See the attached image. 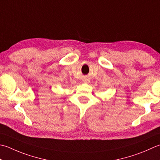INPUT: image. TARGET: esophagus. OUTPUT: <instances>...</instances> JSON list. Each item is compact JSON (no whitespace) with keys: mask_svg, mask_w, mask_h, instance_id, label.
<instances>
[{"mask_svg":"<svg viewBox=\"0 0 160 160\" xmlns=\"http://www.w3.org/2000/svg\"><path fill=\"white\" fill-rule=\"evenodd\" d=\"M85 82H89V80H85Z\"/></svg>","mask_w":160,"mask_h":160,"instance_id":"obj_1","label":"esophagus"}]
</instances>
